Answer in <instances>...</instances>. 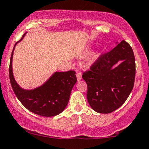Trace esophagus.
<instances>
[{"mask_svg":"<svg viewBox=\"0 0 149 149\" xmlns=\"http://www.w3.org/2000/svg\"><path fill=\"white\" fill-rule=\"evenodd\" d=\"M76 77H77V80H78V82H79L80 81V80L82 79V74L80 72L77 73Z\"/></svg>","mask_w":149,"mask_h":149,"instance_id":"obj_1","label":"esophagus"}]
</instances>
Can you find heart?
<instances>
[{
	"label": "heart",
	"instance_id": "obj_1",
	"mask_svg": "<svg viewBox=\"0 0 149 149\" xmlns=\"http://www.w3.org/2000/svg\"><path fill=\"white\" fill-rule=\"evenodd\" d=\"M89 53V51H87L85 53V55H87ZM101 54H102V50L100 49H95V50H93L92 52H90V54H89V57L88 59V64L92 65L94 63H95L96 61L98 60L99 58L100 57Z\"/></svg>",
	"mask_w": 149,
	"mask_h": 149
}]
</instances>
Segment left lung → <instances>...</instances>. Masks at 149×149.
<instances>
[{"mask_svg": "<svg viewBox=\"0 0 149 149\" xmlns=\"http://www.w3.org/2000/svg\"><path fill=\"white\" fill-rule=\"evenodd\" d=\"M83 73L87 99L95 111L110 113L125 103L133 89L135 58L130 45L122 40Z\"/></svg>", "mask_w": 149, "mask_h": 149, "instance_id": "1", "label": "left lung"}]
</instances>
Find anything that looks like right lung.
<instances>
[{
    "instance_id": "right-lung-1",
    "label": "right lung",
    "mask_w": 149,
    "mask_h": 149,
    "mask_svg": "<svg viewBox=\"0 0 149 149\" xmlns=\"http://www.w3.org/2000/svg\"><path fill=\"white\" fill-rule=\"evenodd\" d=\"M25 35L15 43L10 58L9 74L12 88L18 100L31 112L45 117L55 116L67 106L71 90L77 82L76 72L56 71L40 86L32 90L21 88L13 75V58L15 46Z\"/></svg>"
}]
</instances>
